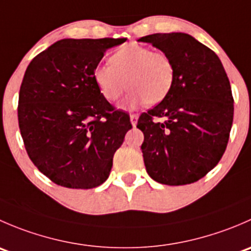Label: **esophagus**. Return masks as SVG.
Listing matches in <instances>:
<instances>
[{"label":"esophagus","mask_w":251,"mask_h":251,"mask_svg":"<svg viewBox=\"0 0 251 251\" xmlns=\"http://www.w3.org/2000/svg\"><path fill=\"white\" fill-rule=\"evenodd\" d=\"M130 120H131V124H132V126H136V124H137V120H138V114H131Z\"/></svg>","instance_id":"obj_1"}]
</instances>
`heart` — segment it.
<instances>
[{
  "instance_id": "b5f03b06",
  "label": "heart",
  "mask_w": 251,
  "mask_h": 251,
  "mask_svg": "<svg viewBox=\"0 0 251 251\" xmlns=\"http://www.w3.org/2000/svg\"><path fill=\"white\" fill-rule=\"evenodd\" d=\"M110 64L98 65L93 70V80L100 93L109 102H115L131 88L125 100L128 109L142 103H160L173 87L175 67L171 58L160 50L136 44L125 45L114 52Z\"/></svg>"
}]
</instances>
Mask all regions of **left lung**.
I'll use <instances>...</instances> for the list:
<instances>
[{
  "label": "left lung",
  "instance_id": "8db88e82",
  "mask_svg": "<svg viewBox=\"0 0 251 251\" xmlns=\"http://www.w3.org/2000/svg\"><path fill=\"white\" fill-rule=\"evenodd\" d=\"M138 41L166 53L175 67L166 97L138 119L146 170L159 183H193L226 151L234 110L229 80L216 53L191 35L153 34ZM156 117L164 121H154Z\"/></svg>",
  "mask_w": 251,
  "mask_h": 251
}]
</instances>
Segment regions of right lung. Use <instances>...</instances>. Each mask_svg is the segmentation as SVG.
<instances>
[{
    "instance_id": "obj_1",
    "label": "right lung",
    "mask_w": 251,
    "mask_h": 251,
    "mask_svg": "<svg viewBox=\"0 0 251 251\" xmlns=\"http://www.w3.org/2000/svg\"><path fill=\"white\" fill-rule=\"evenodd\" d=\"M126 39H64L30 62L18 121L27 155L55 184L90 189L109 177L113 156L132 125L105 100L93 70Z\"/></svg>"
}]
</instances>
